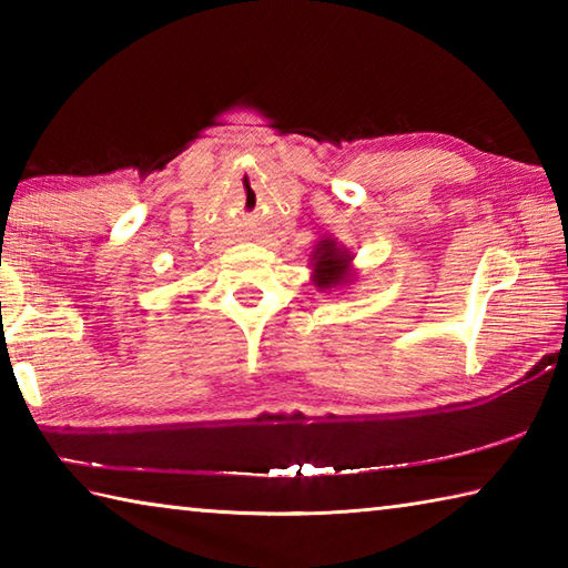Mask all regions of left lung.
I'll return each instance as SVG.
<instances>
[{"label": "left lung", "instance_id": "left-lung-1", "mask_svg": "<svg viewBox=\"0 0 568 568\" xmlns=\"http://www.w3.org/2000/svg\"><path fill=\"white\" fill-rule=\"evenodd\" d=\"M311 267L313 285L318 291H338L343 285H351L355 277L353 253L335 237H323L321 243H315L311 253Z\"/></svg>", "mask_w": 568, "mask_h": 568}]
</instances>
